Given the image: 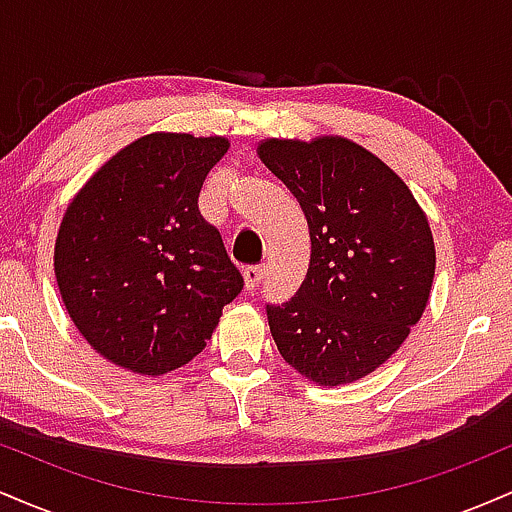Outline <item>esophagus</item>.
<instances>
[{
  "label": "esophagus",
  "instance_id": "1",
  "mask_svg": "<svg viewBox=\"0 0 512 512\" xmlns=\"http://www.w3.org/2000/svg\"><path fill=\"white\" fill-rule=\"evenodd\" d=\"M243 279H245V289L255 291L260 286V281L264 279V267L262 264H252V267L243 269Z\"/></svg>",
  "mask_w": 512,
  "mask_h": 512
}]
</instances>
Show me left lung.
I'll return each mask as SVG.
<instances>
[{
	"label": "left lung",
	"instance_id": "obj_1",
	"mask_svg": "<svg viewBox=\"0 0 512 512\" xmlns=\"http://www.w3.org/2000/svg\"><path fill=\"white\" fill-rule=\"evenodd\" d=\"M257 156L301 202L310 228L301 289L267 305L276 349L310 383H356L424 315L436 274L426 211L385 161L337 134L262 139Z\"/></svg>",
	"mask_w": 512,
	"mask_h": 512
}]
</instances>
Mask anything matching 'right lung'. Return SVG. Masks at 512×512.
I'll return each mask as SVG.
<instances>
[{"label":"right lung","mask_w":512,"mask_h":512,"mask_svg":"<svg viewBox=\"0 0 512 512\" xmlns=\"http://www.w3.org/2000/svg\"><path fill=\"white\" fill-rule=\"evenodd\" d=\"M226 137L154 132L110 156L64 211L55 276L74 327L115 366L170 373L207 346L243 276L202 219Z\"/></svg>","instance_id":"obj_1"}]
</instances>
